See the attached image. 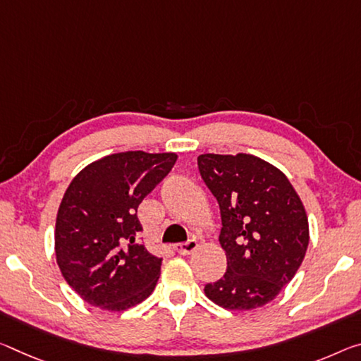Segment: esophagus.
I'll return each instance as SVG.
<instances>
[{
  "instance_id": "obj_1",
  "label": "esophagus",
  "mask_w": 361,
  "mask_h": 361,
  "mask_svg": "<svg viewBox=\"0 0 361 361\" xmlns=\"http://www.w3.org/2000/svg\"><path fill=\"white\" fill-rule=\"evenodd\" d=\"M197 247H199V243L196 239H190V241L185 244H178L175 249L180 255H190L194 252V250H197Z\"/></svg>"
}]
</instances>
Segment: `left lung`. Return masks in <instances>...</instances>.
Wrapping results in <instances>:
<instances>
[{"instance_id": "left-lung-1", "label": "left lung", "mask_w": 361, "mask_h": 361, "mask_svg": "<svg viewBox=\"0 0 361 361\" xmlns=\"http://www.w3.org/2000/svg\"><path fill=\"white\" fill-rule=\"evenodd\" d=\"M199 171L221 214L226 273L204 293L226 310H252L299 270L310 234L304 204L281 170L252 154H201Z\"/></svg>"}]
</instances>
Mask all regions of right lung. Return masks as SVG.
Listing matches in <instances>:
<instances>
[{
	"label": "right lung",
	"instance_id": "add662e5",
	"mask_svg": "<svg viewBox=\"0 0 361 361\" xmlns=\"http://www.w3.org/2000/svg\"><path fill=\"white\" fill-rule=\"evenodd\" d=\"M175 152L127 151L94 160L64 192L56 216V262L90 305L123 312L156 288L162 259L138 243V205L176 162Z\"/></svg>",
	"mask_w": 361,
	"mask_h": 361
}]
</instances>
